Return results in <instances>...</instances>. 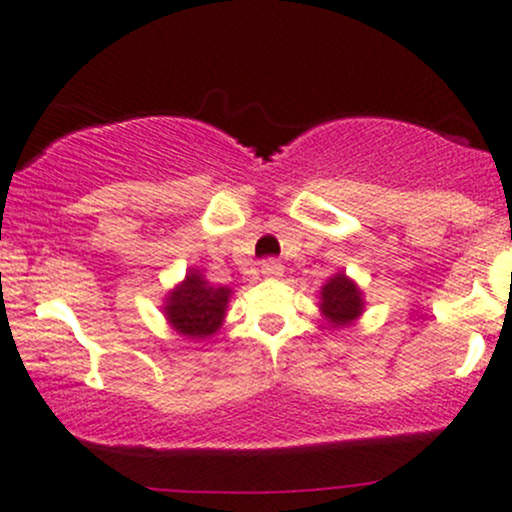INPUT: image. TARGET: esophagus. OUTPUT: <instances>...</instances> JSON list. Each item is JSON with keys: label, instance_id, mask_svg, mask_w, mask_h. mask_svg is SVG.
<instances>
[{"label": "esophagus", "instance_id": "obj_1", "mask_svg": "<svg viewBox=\"0 0 512 512\" xmlns=\"http://www.w3.org/2000/svg\"><path fill=\"white\" fill-rule=\"evenodd\" d=\"M261 273L266 275V278H280V275H283V263L275 261V258H268V261L261 263Z\"/></svg>", "mask_w": 512, "mask_h": 512}]
</instances>
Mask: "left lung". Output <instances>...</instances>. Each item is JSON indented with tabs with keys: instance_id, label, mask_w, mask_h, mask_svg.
<instances>
[{
	"instance_id": "left-lung-1",
	"label": "left lung",
	"mask_w": 512,
	"mask_h": 512,
	"mask_svg": "<svg viewBox=\"0 0 512 512\" xmlns=\"http://www.w3.org/2000/svg\"><path fill=\"white\" fill-rule=\"evenodd\" d=\"M319 309L333 326H348L363 314V292L346 273H336L321 287Z\"/></svg>"
}]
</instances>
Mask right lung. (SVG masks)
<instances>
[{
    "label": "right lung",
    "mask_w": 512,
    "mask_h": 512,
    "mask_svg": "<svg viewBox=\"0 0 512 512\" xmlns=\"http://www.w3.org/2000/svg\"><path fill=\"white\" fill-rule=\"evenodd\" d=\"M229 297H232L229 287L210 285L198 271H191L183 283L166 295L164 314L181 336L205 341L225 321Z\"/></svg>",
    "instance_id": "right-lung-1"
}]
</instances>
